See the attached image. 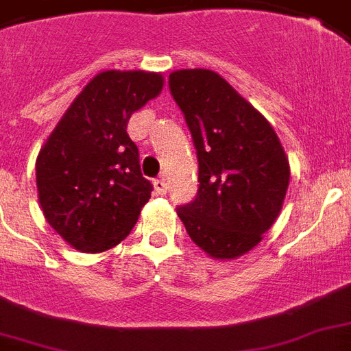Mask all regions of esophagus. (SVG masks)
<instances>
[{"label":"esophagus","mask_w":351,"mask_h":351,"mask_svg":"<svg viewBox=\"0 0 351 351\" xmlns=\"http://www.w3.org/2000/svg\"><path fill=\"white\" fill-rule=\"evenodd\" d=\"M153 186H154V193H156V195H165V193H167V184L164 182V178L154 180Z\"/></svg>","instance_id":"34e87169"}]
</instances>
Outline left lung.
Listing matches in <instances>:
<instances>
[{"mask_svg": "<svg viewBox=\"0 0 351 351\" xmlns=\"http://www.w3.org/2000/svg\"><path fill=\"white\" fill-rule=\"evenodd\" d=\"M198 156V193L178 208L189 239L217 261L253 250L277 220L289 162L271 123L208 69L169 74Z\"/></svg>", "mask_w": 351, "mask_h": 351, "instance_id": "obj_1", "label": "left lung"}]
</instances>
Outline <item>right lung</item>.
Returning a JSON list of instances; mask_svg holds the SVG:
<instances>
[{"label":"right lung","instance_id":"obj_1","mask_svg":"<svg viewBox=\"0 0 351 351\" xmlns=\"http://www.w3.org/2000/svg\"><path fill=\"white\" fill-rule=\"evenodd\" d=\"M162 87L160 73H98L41 145L36 158L41 211L74 250L101 253L118 245L149 202L153 186L142 176L127 121Z\"/></svg>","mask_w":351,"mask_h":351}]
</instances>
